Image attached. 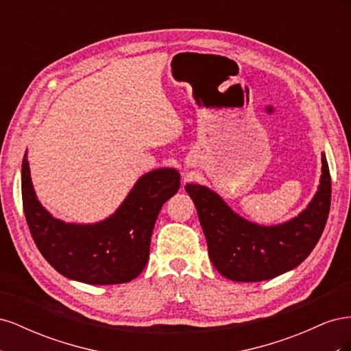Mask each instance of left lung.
Returning <instances> with one entry per match:
<instances>
[{"mask_svg": "<svg viewBox=\"0 0 351 351\" xmlns=\"http://www.w3.org/2000/svg\"><path fill=\"white\" fill-rule=\"evenodd\" d=\"M186 192L196 206L214 267L232 281L256 282L278 277L309 256L328 219L331 176L322 155L321 184L311 205L297 218L275 227L240 218L204 186L187 184Z\"/></svg>", "mask_w": 351, "mask_h": 351, "instance_id": "1", "label": "left lung"}]
</instances>
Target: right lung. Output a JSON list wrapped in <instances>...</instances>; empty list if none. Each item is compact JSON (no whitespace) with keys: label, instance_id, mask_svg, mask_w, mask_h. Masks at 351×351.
I'll return each instance as SVG.
<instances>
[{"label":"right lung","instance_id":"add662e5","mask_svg":"<svg viewBox=\"0 0 351 351\" xmlns=\"http://www.w3.org/2000/svg\"><path fill=\"white\" fill-rule=\"evenodd\" d=\"M178 189L176 169L159 168L139 178L108 219L93 226L66 224L42 208L26 154L22 162L23 210L36 247L61 275L86 284L129 282L143 271L159 210Z\"/></svg>","mask_w":351,"mask_h":351}]
</instances>
